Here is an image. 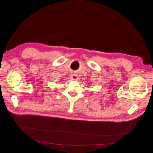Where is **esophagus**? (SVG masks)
Segmentation results:
<instances>
[{"label":"esophagus","mask_w":153,"mask_h":153,"mask_svg":"<svg viewBox=\"0 0 153 153\" xmlns=\"http://www.w3.org/2000/svg\"><path fill=\"white\" fill-rule=\"evenodd\" d=\"M71 80H73L74 81H76L78 79V76L76 74L73 73V74H71Z\"/></svg>","instance_id":"1"}]
</instances>
